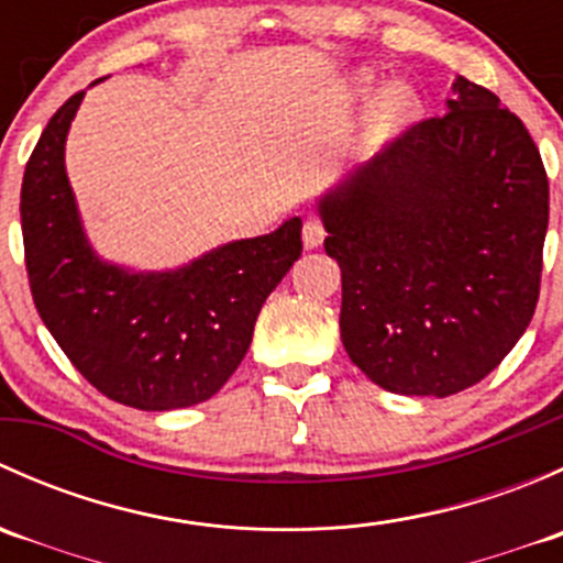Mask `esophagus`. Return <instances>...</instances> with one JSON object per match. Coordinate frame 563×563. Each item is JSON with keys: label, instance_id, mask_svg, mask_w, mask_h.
Instances as JSON below:
<instances>
[{"label": "esophagus", "instance_id": "obj_1", "mask_svg": "<svg viewBox=\"0 0 563 563\" xmlns=\"http://www.w3.org/2000/svg\"><path fill=\"white\" fill-rule=\"evenodd\" d=\"M323 236H327V231H323L321 220L310 218L308 223H305V229H302V242H305V247H310V250L321 247Z\"/></svg>", "mask_w": 563, "mask_h": 563}]
</instances>
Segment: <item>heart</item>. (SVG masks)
Returning <instances> with one entry per match:
<instances>
[{
    "label": "heart",
    "mask_w": 563,
    "mask_h": 563,
    "mask_svg": "<svg viewBox=\"0 0 563 563\" xmlns=\"http://www.w3.org/2000/svg\"><path fill=\"white\" fill-rule=\"evenodd\" d=\"M373 89V76L371 73H362L354 78V89L351 92L356 98H365ZM419 111V98L411 87L406 84H389L387 89H382L373 103L371 113H367L365 124V141L367 144H384V141L395 139L397 133L408 128L413 117Z\"/></svg>",
    "instance_id": "heart-1"
}]
</instances>
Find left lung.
I'll use <instances>...</instances> for the list:
<instances>
[{
	"label": "left lung",
	"mask_w": 563,
	"mask_h": 563,
	"mask_svg": "<svg viewBox=\"0 0 563 563\" xmlns=\"http://www.w3.org/2000/svg\"><path fill=\"white\" fill-rule=\"evenodd\" d=\"M413 124L318 198L340 264V338L395 395L450 397L496 371L539 299L550 190L526 124L457 76Z\"/></svg>",
	"instance_id": "obj_1"
}]
</instances>
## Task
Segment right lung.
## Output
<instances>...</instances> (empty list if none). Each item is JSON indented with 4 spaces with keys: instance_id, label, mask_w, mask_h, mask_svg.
<instances>
[{
    "instance_id": "right-lung-1",
    "label": "right lung",
    "mask_w": 563,
    "mask_h": 563,
    "mask_svg": "<svg viewBox=\"0 0 563 563\" xmlns=\"http://www.w3.org/2000/svg\"><path fill=\"white\" fill-rule=\"evenodd\" d=\"M84 95L51 117L26 163L21 231L32 299L67 360L106 397L141 411L196 406L245 360L261 305L302 255V220L176 269L135 272L100 258L65 168Z\"/></svg>"
}]
</instances>
